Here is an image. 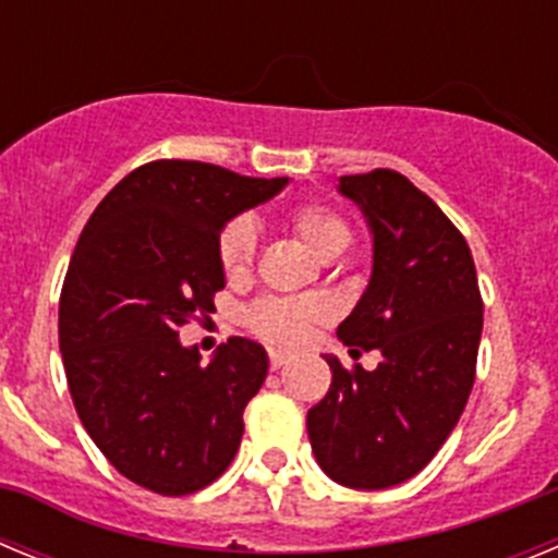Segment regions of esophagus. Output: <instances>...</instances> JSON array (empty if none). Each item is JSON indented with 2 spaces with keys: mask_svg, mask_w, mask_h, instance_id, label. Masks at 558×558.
Segmentation results:
<instances>
[{
  "mask_svg": "<svg viewBox=\"0 0 558 558\" xmlns=\"http://www.w3.org/2000/svg\"><path fill=\"white\" fill-rule=\"evenodd\" d=\"M268 357H270V368H274V372H276V368H282L284 363H288V360H290V354H284V352H276V349H270V354H268Z\"/></svg>",
  "mask_w": 558,
  "mask_h": 558,
  "instance_id": "esophagus-1",
  "label": "esophagus"
}]
</instances>
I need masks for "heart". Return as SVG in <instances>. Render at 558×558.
Segmentation results:
<instances>
[{
  "label": "heart",
  "instance_id": "heart-1",
  "mask_svg": "<svg viewBox=\"0 0 558 558\" xmlns=\"http://www.w3.org/2000/svg\"><path fill=\"white\" fill-rule=\"evenodd\" d=\"M290 226L304 243L322 256V259H335L338 254L352 245V229L338 211L318 204L295 206L288 215ZM256 254V229L251 220L236 218L223 229L218 240V259L220 268L229 279H240L248 274ZM324 315V310L315 302H293V299H263L248 310V322L256 335L274 343H302L310 332V324H315Z\"/></svg>",
  "mask_w": 558,
  "mask_h": 558
}]
</instances>
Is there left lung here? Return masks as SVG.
<instances>
[{
  "label": "left lung",
  "mask_w": 558,
  "mask_h": 558,
  "mask_svg": "<svg viewBox=\"0 0 558 558\" xmlns=\"http://www.w3.org/2000/svg\"><path fill=\"white\" fill-rule=\"evenodd\" d=\"M338 192L372 231V276L340 322L349 354L377 349L374 372L335 354L327 397L307 413L315 461L340 486L388 489L425 470L475 383L483 302L472 251L405 175H340Z\"/></svg>",
  "instance_id": "left-lung-1"
}]
</instances>
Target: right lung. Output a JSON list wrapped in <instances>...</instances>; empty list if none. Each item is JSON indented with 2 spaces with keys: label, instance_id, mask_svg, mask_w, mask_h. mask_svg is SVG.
<instances>
[{
  "label": "right lung",
  "instance_id": "right-lung-1",
  "mask_svg": "<svg viewBox=\"0 0 558 558\" xmlns=\"http://www.w3.org/2000/svg\"><path fill=\"white\" fill-rule=\"evenodd\" d=\"M288 181L150 161L108 192L77 240L58 307L69 391L102 456L145 489L192 495L223 475L240 447L268 352L231 338L201 363L179 327L211 313L226 288V223Z\"/></svg>",
  "mask_w": 558,
  "mask_h": 558
}]
</instances>
